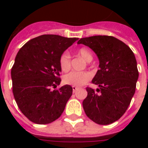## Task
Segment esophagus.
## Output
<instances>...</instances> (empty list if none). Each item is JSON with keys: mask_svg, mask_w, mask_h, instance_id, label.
<instances>
[{"mask_svg": "<svg viewBox=\"0 0 148 148\" xmlns=\"http://www.w3.org/2000/svg\"><path fill=\"white\" fill-rule=\"evenodd\" d=\"M72 90H73V92H75L76 90H77V86H72Z\"/></svg>", "mask_w": 148, "mask_h": 148, "instance_id": "1", "label": "esophagus"}]
</instances>
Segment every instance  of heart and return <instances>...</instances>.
<instances>
[{"label": "heart", "instance_id": "heart-1", "mask_svg": "<svg viewBox=\"0 0 148 148\" xmlns=\"http://www.w3.org/2000/svg\"><path fill=\"white\" fill-rule=\"evenodd\" d=\"M77 55L81 56L85 61L90 62L93 58V55L89 49L86 47L77 50ZM59 66L61 68L62 71L66 72L71 68V56L68 52H63L59 58ZM90 74L86 71H72L69 74H66L63 77V82L67 85H71L73 86H80L84 84H86L90 80Z\"/></svg>", "mask_w": 148, "mask_h": 148}]
</instances>
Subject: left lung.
<instances>
[{
    "instance_id": "left-lung-1",
    "label": "left lung",
    "mask_w": 148,
    "mask_h": 148,
    "mask_svg": "<svg viewBox=\"0 0 148 148\" xmlns=\"http://www.w3.org/2000/svg\"><path fill=\"white\" fill-rule=\"evenodd\" d=\"M77 43L92 49L99 59L100 69L92 80L99 88H86L84 111L97 124H112L124 115L136 91L139 77L136 57L128 46L113 36L82 38Z\"/></svg>"
}]
</instances>
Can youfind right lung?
Masks as SVG:
<instances>
[{
	"mask_svg": "<svg viewBox=\"0 0 148 148\" xmlns=\"http://www.w3.org/2000/svg\"><path fill=\"white\" fill-rule=\"evenodd\" d=\"M77 38L42 35L26 42L18 51L11 70L12 93L22 113L33 123L50 124L63 112L72 87L58 90L60 55Z\"/></svg>",
	"mask_w": 148,
	"mask_h": 148,
	"instance_id": "1",
	"label": "right lung"
}]
</instances>
